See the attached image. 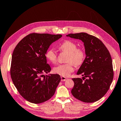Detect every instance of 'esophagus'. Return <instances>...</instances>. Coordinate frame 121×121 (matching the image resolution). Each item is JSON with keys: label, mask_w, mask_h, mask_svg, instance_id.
I'll return each mask as SVG.
<instances>
[{"label": "esophagus", "mask_w": 121, "mask_h": 121, "mask_svg": "<svg viewBox=\"0 0 121 121\" xmlns=\"http://www.w3.org/2000/svg\"><path fill=\"white\" fill-rule=\"evenodd\" d=\"M67 80V78L64 77H61V81H65V80Z\"/></svg>", "instance_id": "1"}]
</instances>
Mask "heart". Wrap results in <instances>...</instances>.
I'll return each instance as SVG.
<instances>
[{
  "mask_svg": "<svg viewBox=\"0 0 121 121\" xmlns=\"http://www.w3.org/2000/svg\"><path fill=\"white\" fill-rule=\"evenodd\" d=\"M59 49L63 52L68 53L66 61L68 63L61 64L54 68V72L63 77L69 76L71 72L73 71L74 65H79L84 58V52L82 49L77 48L74 42L70 40H66L59 46ZM47 60L52 64L57 62V56L53 48L48 49L45 53ZM73 62L72 63V62Z\"/></svg>",
  "mask_w": 121,
  "mask_h": 121,
  "instance_id": "b5f03b06",
  "label": "heart"
}]
</instances>
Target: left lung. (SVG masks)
I'll use <instances>...</instances> for the list:
<instances>
[{"label":"left lung","mask_w":121,"mask_h":121,"mask_svg":"<svg viewBox=\"0 0 121 121\" xmlns=\"http://www.w3.org/2000/svg\"><path fill=\"white\" fill-rule=\"evenodd\" d=\"M66 36L81 40L84 43L86 54L85 60L77 73L82 74L83 77L72 79L74 84L72 94L84 103L97 101L106 94L113 80L110 54L103 42L94 36L80 33L70 34Z\"/></svg>","instance_id":"8db88e82"}]
</instances>
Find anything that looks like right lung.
I'll list each match as a JSON object with an SVG mask.
<instances>
[{"label":"right lung","mask_w":121,"mask_h":121,"mask_svg":"<svg viewBox=\"0 0 121 121\" xmlns=\"http://www.w3.org/2000/svg\"><path fill=\"white\" fill-rule=\"evenodd\" d=\"M61 35L32 33L15 47L12 56L10 74L20 95L33 104L46 101L54 94L60 81L58 74L44 75L51 70L45 53Z\"/></svg>","instance_id":"add662e5"}]
</instances>
